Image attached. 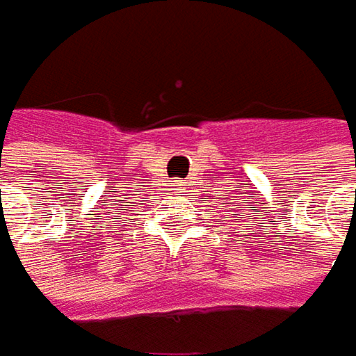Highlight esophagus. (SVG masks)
<instances>
[{"label": "esophagus", "mask_w": 356, "mask_h": 356, "mask_svg": "<svg viewBox=\"0 0 356 356\" xmlns=\"http://www.w3.org/2000/svg\"><path fill=\"white\" fill-rule=\"evenodd\" d=\"M176 186H182V184H176Z\"/></svg>", "instance_id": "34e87169"}]
</instances>
